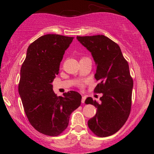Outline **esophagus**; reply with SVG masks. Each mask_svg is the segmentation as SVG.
<instances>
[{
  "label": "esophagus",
  "instance_id": "esophagus-1",
  "mask_svg": "<svg viewBox=\"0 0 154 154\" xmlns=\"http://www.w3.org/2000/svg\"><path fill=\"white\" fill-rule=\"evenodd\" d=\"M85 99H86V97L85 96H82V103H84L85 101Z\"/></svg>",
  "mask_w": 154,
  "mask_h": 154
}]
</instances>
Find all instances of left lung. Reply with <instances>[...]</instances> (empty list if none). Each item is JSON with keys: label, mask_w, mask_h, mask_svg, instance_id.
Returning <instances> with one entry per match:
<instances>
[{"label": "left lung", "mask_w": 154, "mask_h": 154, "mask_svg": "<svg viewBox=\"0 0 154 154\" xmlns=\"http://www.w3.org/2000/svg\"><path fill=\"white\" fill-rule=\"evenodd\" d=\"M91 53L95 65V78L99 83L95 93H102L100 103L89 97L85 103L97 108L95 115L88 125L98 137H107L119 131L128 120L131 109L133 80L128 61L119 45L104 35L77 37Z\"/></svg>", "instance_id": "obj_1"}]
</instances>
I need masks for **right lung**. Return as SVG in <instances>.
<instances>
[{
  "instance_id": "add662e5",
  "label": "right lung",
  "mask_w": 154,
  "mask_h": 154,
  "mask_svg": "<svg viewBox=\"0 0 154 154\" xmlns=\"http://www.w3.org/2000/svg\"><path fill=\"white\" fill-rule=\"evenodd\" d=\"M73 38L54 34L41 36L29 45L21 68L19 93L24 111L32 126L44 135L58 136L63 132L71 114L81 104L82 96L77 92L58 97L53 91L52 82Z\"/></svg>"
}]
</instances>
